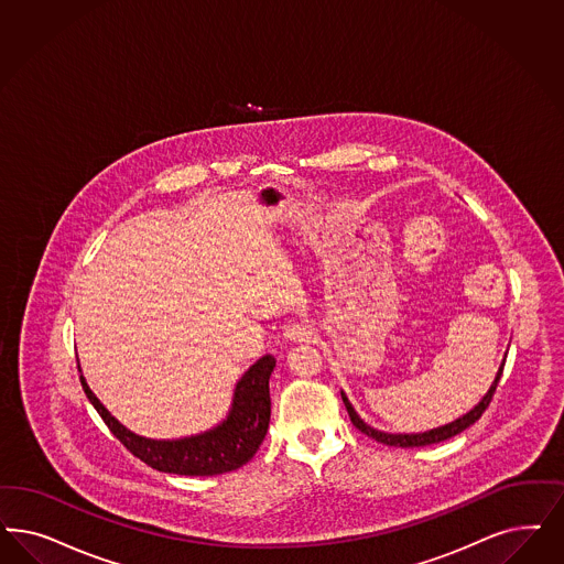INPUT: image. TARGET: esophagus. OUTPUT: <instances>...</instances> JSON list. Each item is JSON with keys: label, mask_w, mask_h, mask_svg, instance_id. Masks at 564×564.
Listing matches in <instances>:
<instances>
[{"label": "esophagus", "mask_w": 564, "mask_h": 564, "mask_svg": "<svg viewBox=\"0 0 564 564\" xmlns=\"http://www.w3.org/2000/svg\"><path fill=\"white\" fill-rule=\"evenodd\" d=\"M312 335H314V329L308 323H290L285 327V337L290 341H308L312 339Z\"/></svg>", "instance_id": "34e87169"}]
</instances>
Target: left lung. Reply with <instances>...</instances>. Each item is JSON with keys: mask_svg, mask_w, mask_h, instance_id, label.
Listing matches in <instances>:
<instances>
[{"mask_svg": "<svg viewBox=\"0 0 564 564\" xmlns=\"http://www.w3.org/2000/svg\"><path fill=\"white\" fill-rule=\"evenodd\" d=\"M502 370H505V360H502L500 369L496 372V379H494L491 388L487 389L486 395L481 398V402H479L475 409L468 410V412L463 414L460 419H456V421H452V423H447V425L431 429V431H425V433H386V431H379V429L370 427V425H367V423L358 416V412L354 410V406L350 404V400H348V395H346L344 391H341V400H344V404H346V409H348V414H350L354 427L358 429V431H362L365 435L372 437L375 442L386 444V446L395 447L431 446V444L446 442L449 437H454V435L463 433L466 427H470L475 421H479V419H481V414L486 412L487 406H489V402H491V398H494V391L498 388V381H500V377H502Z\"/></svg>", "mask_w": 564, "mask_h": 564, "instance_id": "left-lung-1", "label": "left lung"}]
</instances>
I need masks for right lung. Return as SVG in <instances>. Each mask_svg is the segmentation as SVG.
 <instances>
[{
	"label": "right lung",
	"instance_id": "right-lung-1",
	"mask_svg": "<svg viewBox=\"0 0 564 564\" xmlns=\"http://www.w3.org/2000/svg\"><path fill=\"white\" fill-rule=\"evenodd\" d=\"M276 360L271 354L256 360L241 375L234 391V402L227 416L204 433L181 437V440H150L120 425L117 419L89 389L80 375V386L89 402L98 410L108 429L117 435L120 444L139 460L160 473L189 475V477H213L235 470L250 463L262 444L269 421H271V391L269 379Z\"/></svg>",
	"mask_w": 564,
	"mask_h": 564
}]
</instances>
